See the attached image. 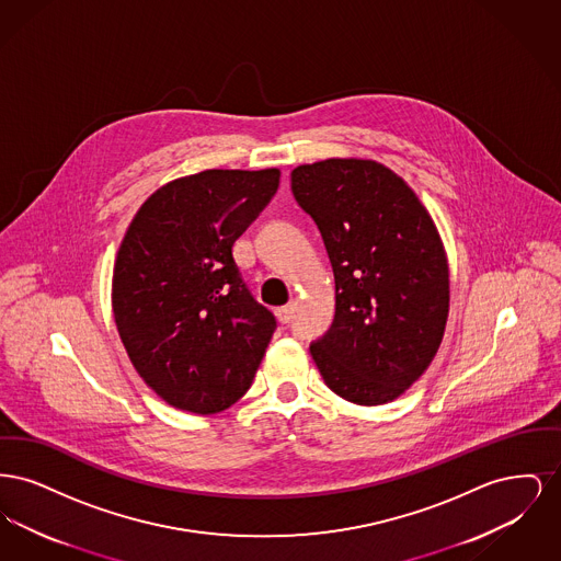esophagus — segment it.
Wrapping results in <instances>:
<instances>
[{"label":"esophagus","instance_id":"1","mask_svg":"<svg viewBox=\"0 0 561 561\" xmlns=\"http://www.w3.org/2000/svg\"><path fill=\"white\" fill-rule=\"evenodd\" d=\"M294 311V302H288V305H284V307H279V309H275V316H277V320L282 321V323H288L290 318H293Z\"/></svg>","mask_w":561,"mask_h":561}]
</instances>
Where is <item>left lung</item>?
I'll use <instances>...</instances> for the list:
<instances>
[{
  "mask_svg": "<svg viewBox=\"0 0 561 561\" xmlns=\"http://www.w3.org/2000/svg\"><path fill=\"white\" fill-rule=\"evenodd\" d=\"M293 193L334 271L336 313L309 347L325 385L359 405L400 398L427 370L448 320V259L431 216L373 160L298 165Z\"/></svg>",
  "mask_w": 561,
  "mask_h": 561,
  "instance_id": "1",
  "label": "left lung"
}]
</instances>
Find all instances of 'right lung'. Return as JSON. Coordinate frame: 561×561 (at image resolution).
<instances>
[{
	"label": "right lung",
	"mask_w": 561,
	"mask_h": 561,
	"mask_svg": "<svg viewBox=\"0 0 561 561\" xmlns=\"http://www.w3.org/2000/svg\"><path fill=\"white\" fill-rule=\"evenodd\" d=\"M279 170H206L158 188L113 268V316L142 380L193 414L250 389L277 328L241 279L233 243L267 208Z\"/></svg>",
	"instance_id": "obj_1"
}]
</instances>
